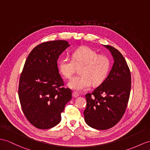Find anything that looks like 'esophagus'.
I'll return each mask as SVG.
<instances>
[{
    "label": "esophagus",
    "instance_id": "34e87169",
    "mask_svg": "<svg viewBox=\"0 0 150 150\" xmlns=\"http://www.w3.org/2000/svg\"><path fill=\"white\" fill-rule=\"evenodd\" d=\"M72 96H73V97L76 98V97H78L79 96V94L78 92L74 91V92H73V93H72Z\"/></svg>",
    "mask_w": 150,
    "mask_h": 150
}]
</instances>
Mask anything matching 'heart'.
Returning <instances> with one entry per match:
<instances>
[{
  "label": "heart",
  "mask_w": 150,
  "mask_h": 150,
  "mask_svg": "<svg viewBox=\"0 0 150 150\" xmlns=\"http://www.w3.org/2000/svg\"><path fill=\"white\" fill-rule=\"evenodd\" d=\"M80 75L73 77L68 85L77 90H84L91 85H101L110 72L111 62L105 55L98 54L89 47L84 46L74 50L72 60L67 57L61 58L58 62V69L64 78L69 79L79 68Z\"/></svg>",
  "instance_id": "heart-1"
}]
</instances>
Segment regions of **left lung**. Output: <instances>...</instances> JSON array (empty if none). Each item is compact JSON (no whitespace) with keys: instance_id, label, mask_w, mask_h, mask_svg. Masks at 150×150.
Segmentation results:
<instances>
[{"instance_id":"obj_1","label":"left lung","mask_w":150,"mask_h":150,"mask_svg":"<svg viewBox=\"0 0 150 150\" xmlns=\"http://www.w3.org/2000/svg\"><path fill=\"white\" fill-rule=\"evenodd\" d=\"M114 58L112 69L105 81L86 93L85 122L98 130H107L122 119L129 102L131 88L130 69L122 53L115 47L104 45Z\"/></svg>"}]
</instances>
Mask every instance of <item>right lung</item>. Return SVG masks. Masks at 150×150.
<instances>
[{"label": "right lung", "mask_w": 150, "mask_h": 150, "mask_svg": "<svg viewBox=\"0 0 150 150\" xmlns=\"http://www.w3.org/2000/svg\"><path fill=\"white\" fill-rule=\"evenodd\" d=\"M69 46L64 40L42 42L33 49L20 75L18 96L28 121L40 129H48L61 121V113L72 98L64 87L57 60Z\"/></svg>", "instance_id": "right-lung-1"}]
</instances>
